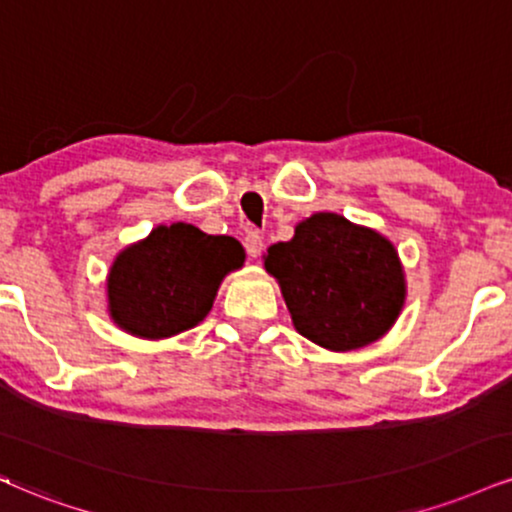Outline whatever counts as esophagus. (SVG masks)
<instances>
[{"label":"esophagus","mask_w":512,"mask_h":512,"mask_svg":"<svg viewBox=\"0 0 512 512\" xmlns=\"http://www.w3.org/2000/svg\"><path fill=\"white\" fill-rule=\"evenodd\" d=\"M245 250H248L250 257H260L262 250H264V240L257 231H250L248 236H245Z\"/></svg>","instance_id":"esophagus-1"}]
</instances>
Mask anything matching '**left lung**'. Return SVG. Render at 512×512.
I'll use <instances>...</instances> for the list:
<instances>
[{"label": "left lung", "mask_w": 512, "mask_h": 512, "mask_svg": "<svg viewBox=\"0 0 512 512\" xmlns=\"http://www.w3.org/2000/svg\"><path fill=\"white\" fill-rule=\"evenodd\" d=\"M298 334L317 346L355 350L381 338L405 303L391 240L334 212H317L264 255Z\"/></svg>", "instance_id": "8db88e82"}]
</instances>
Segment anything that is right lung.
I'll return each mask as SVG.
<instances>
[{"label": "right lung", "mask_w": 512, "mask_h": 512, "mask_svg": "<svg viewBox=\"0 0 512 512\" xmlns=\"http://www.w3.org/2000/svg\"><path fill=\"white\" fill-rule=\"evenodd\" d=\"M243 262L236 238L207 236L183 221L157 226L116 255L107 279L109 315L133 336H176L207 317L219 283Z\"/></svg>", "instance_id": "1"}]
</instances>
